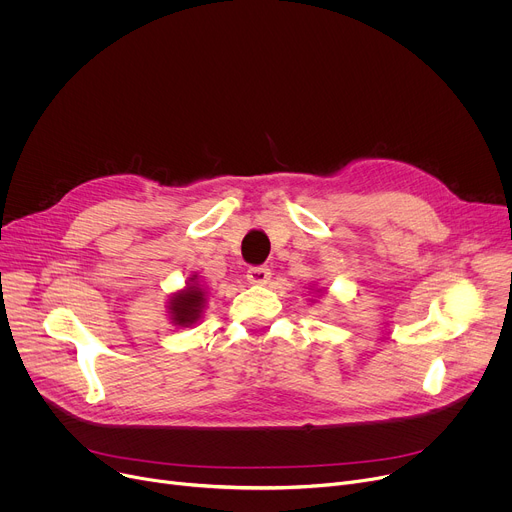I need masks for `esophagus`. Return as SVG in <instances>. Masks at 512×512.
Listing matches in <instances>:
<instances>
[{"label":"esophagus","instance_id":"1","mask_svg":"<svg viewBox=\"0 0 512 512\" xmlns=\"http://www.w3.org/2000/svg\"><path fill=\"white\" fill-rule=\"evenodd\" d=\"M246 277L252 285H266L270 281V268L268 266H252V268H248Z\"/></svg>","mask_w":512,"mask_h":512}]
</instances>
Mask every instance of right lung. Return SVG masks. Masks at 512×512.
<instances>
[{
	"mask_svg": "<svg viewBox=\"0 0 512 512\" xmlns=\"http://www.w3.org/2000/svg\"><path fill=\"white\" fill-rule=\"evenodd\" d=\"M205 303H207V291L203 289V285L199 281H196V274H194L182 291H178L170 297L168 313H170L172 324L180 326V328H188V326L196 324L201 320Z\"/></svg>",
	"mask_w": 512,
	"mask_h": 512,
	"instance_id": "add662e5",
	"label": "right lung"
}]
</instances>
